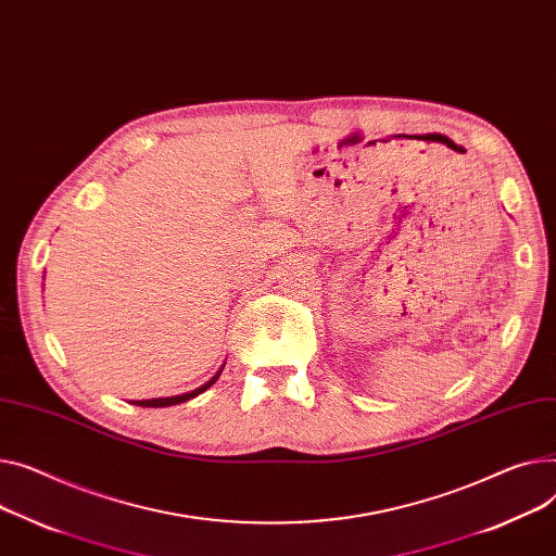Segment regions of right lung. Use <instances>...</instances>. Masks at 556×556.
Segmentation results:
<instances>
[{
    "label": "right lung",
    "mask_w": 556,
    "mask_h": 556,
    "mask_svg": "<svg viewBox=\"0 0 556 556\" xmlns=\"http://www.w3.org/2000/svg\"><path fill=\"white\" fill-rule=\"evenodd\" d=\"M224 366H226V362H224ZM224 366L218 368V371L212 376V380H207L205 384H201L199 389H194V391H188V393H180V395H172V397H152V400H131V404H136V406H152V409H156V406H172V404H180V402H188V400H192V397H197L199 393H203V391H207L216 380H218V376H220V371H224Z\"/></svg>",
    "instance_id": "add662e5"
}]
</instances>
